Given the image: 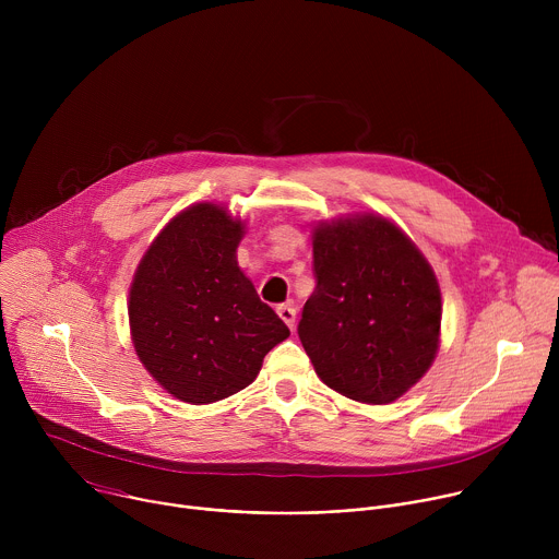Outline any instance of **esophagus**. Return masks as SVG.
<instances>
[{"instance_id":"1","label":"esophagus","mask_w":559,"mask_h":559,"mask_svg":"<svg viewBox=\"0 0 559 559\" xmlns=\"http://www.w3.org/2000/svg\"><path fill=\"white\" fill-rule=\"evenodd\" d=\"M276 311H278V316H281V321H283L289 330H294V325H296V307H294V305H278Z\"/></svg>"}]
</instances>
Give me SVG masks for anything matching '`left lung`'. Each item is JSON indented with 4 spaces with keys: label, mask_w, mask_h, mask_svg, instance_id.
Masks as SVG:
<instances>
[{
    "label": "left lung",
    "mask_w": 559,
    "mask_h": 559,
    "mask_svg": "<svg viewBox=\"0 0 559 559\" xmlns=\"http://www.w3.org/2000/svg\"><path fill=\"white\" fill-rule=\"evenodd\" d=\"M311 248L316 289L298 336L318 378L356 403L397 401L440 347L433 267L401 227L373 212L321 221Z\"/></svg>",
    "instance_id": "8db88e82"
}]
</instances>
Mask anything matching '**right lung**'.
Here are the masks:
<instances>
[{"label": "right lung", "mask_w": 559, "mask_h": 559, "mask_svg": "<svg viewBox=\"0 0 559 559\" xmlns=\"http://www.w3.org/2000/svg\"><path fill=\"white\" fill-rule=\"evenodd\" d=\"M246 221L194 203L154 236L130 283L128 321L145 371L177 401L210 405L252 384L289 336L238 267Z\"/></svg>", "instance_id": "1"}]
</instances>
